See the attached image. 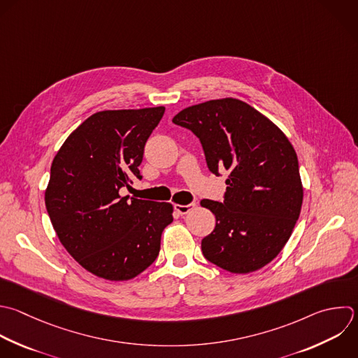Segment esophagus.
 Masks as SVG:
<instances>
[{"mask_svg":"<svg viewBox=\"0 0 358 358\" xmlns=\"http://www.w3.org/2000/svg\"><path fill=\"white\" fill-rule=\"evenodd\" d=\"M194 206H196L194 203H190V204H186V206H183V204H175V210H176L179 214L185 215V214H187L190 210H193Z\"/></svg>","mask_w":358,"mask_h":358,"instance_id":"esophagus-1","label":"esophagus"}]
</instances>
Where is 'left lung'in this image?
<instances>
[{
	"label": "left lung",
	"instance_id": "obj_1",
	"mask_svg": "<svg viewBox=\"0 0 358 358\" xmlns=\"http://www.w3.org/2000/svg\"><path fill=\"white\" fill-rule=\"evenodd\" d=\"M172 122L199 137L214 175L228 172L224 201H200L215 215L201 241L204 257L236 274L262 268L281 252L301 213L294 147L271 120L234 98L189 106Z\"/></svg>",
	"mask_w": 358,
	"mask_h": 358
}]
</instances>
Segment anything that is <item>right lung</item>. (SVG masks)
Wrapping results in <instances>:
<instances>
[{"label":"right lung","instance_id":"1","mask_svg":"<svg viewBox=\"0 0 358 358\" xmlns=\"http://www.w3.org/2000/svg\"><path fill=\"white\" fill-rule=\"evenodd\" d=\"M164 106L103 110L81 123L56 154L45 203L67 252L110 281L134 278L154 263L173 221L171 203L122 197L141 179L144 147Z\"/></svg>","mask_w":358,"mask_h":358}]
</instances>
